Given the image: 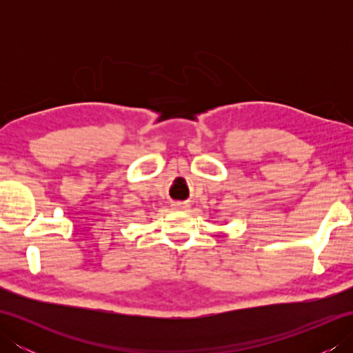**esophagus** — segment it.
Masks as SVG:
<instances>
[{"mask_svg": "<svg viewBox=\"0 0 353 353\" xmlns=\"http://www.w3.org/2000/svg\"><path fill=\"white\" fill-rule=\"evenodd\" d=\"M174 206H176V209H186V208H190V205H186V203H176Z\"/></svg>", "mask_w": 353, "mask_h": 353, "instance_id": "esophagus-1", "label": "esophagus"}]
</instances>
